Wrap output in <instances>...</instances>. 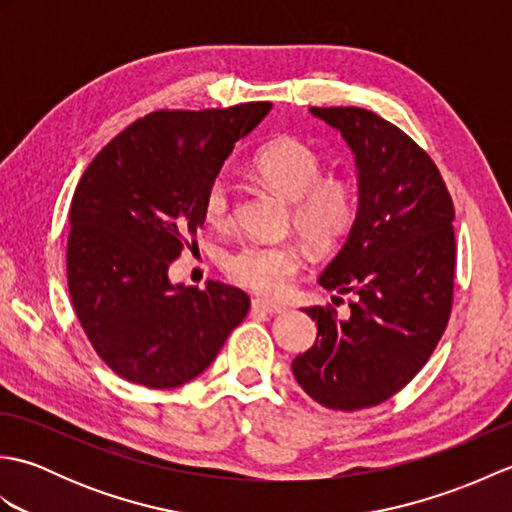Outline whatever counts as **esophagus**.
<instances>
[{"mask_svg": "<svg viewBox=\"0 0 512 512\" xmlns=\"http://www.w3.org/2000/svg\"><path fill=\"white\" fill-rule=\"evenodd\" d=\"M253 306L255 312H264V314H277V312H284V306L281 303H273V301H266V299H253Z\"/></svg>", "mask_w": 512, "mask_h": 512, "instance_id": "34e87169", "label": "esophagus"}]
</instances>
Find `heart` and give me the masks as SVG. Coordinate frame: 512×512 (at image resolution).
Instances as JSON below:
<instances>
[{"instance_id": "1", "label": "heart", "mask_w": 512, "mask_h": 512, "mask_svg": "<svg viewBox=\"0 0 512 512\" xmlns=\"http://www.w3.org/2000/svg\"><path fill=\"white\" fill-rule=\"evenodd\" d=\"M253 173L266 187L292 202V224L312 246H332L356 217V193L350 182L323 178V160L297 138H279L257 151ZM206 220L226 224L231 217V187L213 180L204 200ZM299 268V253L290 244H244L226 257V270L239 284L279 295Z\"/></svg>"}]
</instances>
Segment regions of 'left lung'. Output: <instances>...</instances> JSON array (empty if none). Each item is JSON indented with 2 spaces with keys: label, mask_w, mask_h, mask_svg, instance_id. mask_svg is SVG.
Segmentation results:
<instances>
[{
  "label": "left lung",
  "mask_w": 512,
  "mask_h": 512,
  "mask_svg": "<svg viewBox=\"0 0 512 512\" xmlns=\"http://www.w3.org/2000/svg\"><path fill=\"white\" fill-rule=\"evenodd\" d=\"M310 114L354 156L356 217L319 275V286L352 303L345 319L303 310L317 321V341L292 374L319 405L356 411L394 396L436 350L453 301L455 213L433 160L385 118L361 107Z\"/></svg>",
  "instance_id": "1"
}]
</instances>
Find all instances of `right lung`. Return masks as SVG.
I'll return each instance as SVG.
<instances>
[{
  "label": "right lung",
  "mask_w": 512,
  "mask_h": 512,
  "mask_svg": "<svg viewBox=\"0 0 512 512\" xmlns=\"http://www.w3.org/2000/svg\"><path fill=\"white\" fill-rule=\"evenodd\" d=\"M270 110L154 112L110 140L81 176L70 206V297L94 350L129 383H189L244 321V290L171 284L169 266L202 228L206 191L235 143Z\"/></svg>",
  "instance_id": "1"
}]
</instances>
